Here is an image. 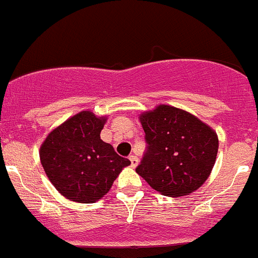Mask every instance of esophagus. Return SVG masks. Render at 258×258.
Segmentation results:
<instances>
[{
  "label": "esophagus",
  "instance_id": "esophagus-1",
  "mask_svg": "<svg viewBox=\"0 0 258 258\" xmlns=\"http://www.w3.org/2000/svg\"><path fill=\"white\" fill-rule=\"evenodd\" d=\"M129 160H131L132 166H133V168H136V166L138 165V157L134 156V155H131V156H129Z\"/></svg>",
  "mask_w": 258,
  "mask_h": 258
}]
</instances>
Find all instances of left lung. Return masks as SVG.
I'll use <instances>...</instances> for the list:
<instances>
[{
    "mask_svg": "<svg viewBox=\"0 0 258 258\" xmlns=\"http://www.w3.org/2000/svg\"><path fill=\"white\" fill-rule=\"evenodd\" d=\"M147 152L136 172L170 198L190 195L208 179L218 152L217 133L192 113L159 104L140 115Z\"/></svg>",
    "mask_w": 258,
    "mask_h": 258,
    "instance_id": "left-lung-1",
    "label": "left lung"
}]
</instances>
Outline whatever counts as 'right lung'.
Wrapping results in <instances>:
<instances>
[{"label":"right lung","instance_id":"add662e5","mask_svg":"<svg viewBox=\"0 0 258 258\" xmlns=\"http://www.w3.org/2000/svg\"><path fill=\"white\" fill-rule=\"evenodd\" d=\"M107 116L81 111L54 127L40 147L47 178L71 202L95 203L131 161L101 140Z\"/></svg>","mask_w":258,"mask_h":258}]
</instances>
